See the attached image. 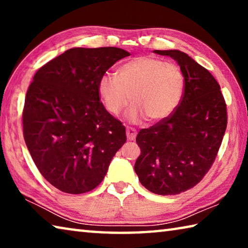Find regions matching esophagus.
<instances>
[{
    "instance_id": "34e87169",
    "label": "esophagus",
    "mask_w": 248,
    "mask_h": 248,
    "mask_svg": "<svg viewBox=\"0 0 248 248\" xmlns=\"http://www.w3.org/2000/svg\"><path fill=\"white\" fill-rule=\"evenodd\" d=\"M125 134H127V138L128 140H134L136 139L137 137V130L134 128H130V127H127V129H125Z\"/></svg>"
}]
</instances>
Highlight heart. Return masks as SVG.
I'll return each mask as SVG.
<instances>
[{
	"label": "heart",
	"instance_id": "b5f03b06",
	"mask_svg": "<svg viewBox=\"0 0 248 248\" xmlns=\"http://www.w3.org/2000/svg\"><path fill=\"white\" fill-rule=\"evenodd\" d=\"M97 92L109 114L118 115L131 100L133 104L125 115L130 123H139L145 117L157 123L169 118L179 106L185 78L178 65L140 56L120 65L117 77L102 75Z\"/></svg>",
	"mask_w": 248,
	"mask_h": 248
}]
</instances>
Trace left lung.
<instances>
[{
  "label": "left lung",
  "mask_w": 248,
  "mask_h": 248,
  "mask_svg": "<svg viewBox=\"0 0 248 248\" xmlns=\"http://www.w3.org/2000/svg\"><path fill=\"white\" fill-rule=\"evenodd\" d=\"M177 62L185 92L169 118L137 136L141 155L134 170L153 194L178 195L196 186L215 162L228 116L219 83L207 69L179 50H154Z\"/></svg>",
  "instance_id": "1"
}]
</instances>
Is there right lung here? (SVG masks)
<instances>
[{
    "instance_id": "add662e5",
    "label": "right lung",
    "mask_w": 248,
    "mask_h": 248,
    "mask_svg": "<svg viewBox=\"0 0 248 248\" xmlns=\"http://www.w3.org/2000/svg\"><path fill=\"white\" fill-rule=\"evenodd\" d=\"M128 51L72 48L37 71L23 112L24 139L37 169L66 194L98 186L127 141L125 128L99 102L97 82Z\"/></svg>"
}]
</instances>
